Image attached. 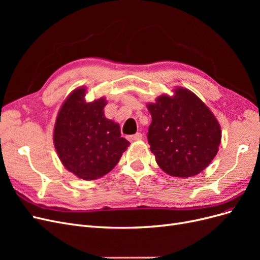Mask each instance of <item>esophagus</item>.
<instances>
[{"label": "esophagus", "mask_w": 260, "mask_h": 260, "mask_svg": "<svg viewBox=\"0 0 260 260\" xmlns=\"http://www.w3.org/2000/svg\"><path fill=\"white\" fill-rule=\"evenodd\" d=\"M142 137H143L142 133H141V132H137L136 135L129 136V137H128V140H129V141H139V140L142 139Z\"/></svg>", "instance_id": "obj_1"}]
</instances>
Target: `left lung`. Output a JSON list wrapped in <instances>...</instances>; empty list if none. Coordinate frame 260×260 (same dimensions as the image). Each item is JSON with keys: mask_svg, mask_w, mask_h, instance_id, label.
<instances>
[{"mask_svg": "<svg viewBox=\"0 0 260 260\" xmlns=\"http://www.w3.org/2000/svg\"><path fill=\"white\" fill-rule=\"evenodd\" d=\"M148 104L147 140L158 166L172 177L188 178L205 169L218 153L221 129L210 109L183 88Z\"/></svg>", "mask_w": 260, "mask_h": 260, "instance_id": "1", "label": "left lung"}]
</instances>
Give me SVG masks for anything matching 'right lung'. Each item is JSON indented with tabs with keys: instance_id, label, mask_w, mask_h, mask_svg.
<instances>
[{
	"instance_id": "obj_1",
	"label": "right lung",
	"mask_w": 260,
	"mask_h": 260,
	"mask_svg": "<svg viewBox=\"0 0 260 260\" xmlns=\"http://www.w3.org/2000/svg\"><path fill=\"white\" fill-rule=\"evenodd\" d=\"M85 89L70 93L55 122L53 141L64 167L83 180L105 176L130 145L121 138L119 124L104 116L107 102L86 103Z\"/></svg>"
}]
</instances>
